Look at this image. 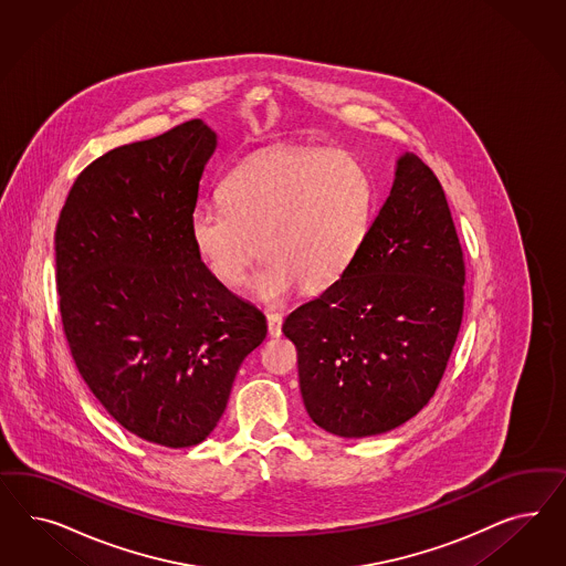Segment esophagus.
I'll list each match as a JSON object with an SVG mask.
<instances>
[{
	"label": "esophagus",
	"mask_w": 566,
	"mask_h": 566,
	"mask_svg": "<svg viewBox=\"0 0 566 566\" xmlns=\"http://www.w3.org/2000/svg\"><path fill=\"white\" fill-rule=\"evenodd\" d=\"M282 322H284V317L280 313H268V332H270V336L277 338L282 334Z\"/></svg>",
	"instance_id": "obj_1"
}]
</instances>
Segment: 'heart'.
<instances>
[{"label": "heart", "instance_id": "b5f03b06", "mask_svg": "<svg viewBox=\"0 0 566 566\" xmlns=\"http://www.w3.org/2000/svg\"><path fill=\"white\" fill-rule=\"evenodd\" d=\"M218 195L222 207L190 211L192 247L226 286H239L259 251L251 289L265 303L340 280L367 240L376 203L357 159L317 149L251 155L223 176Z\"/></svg>", "mask_w": 566, "mask_h": 566}]
</instances>
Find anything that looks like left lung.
Segmentation results:
<instances>
[{
    "instance_id": "left-lung-1",
    "label": "left lung",
    "mask_w": 566,
    "mask_h": 566,
    "mask_svg": "<svg viewBox=\"0 0 566 566\" xmlns=\"http://www.w3.org/2000/svg\"><path fill=\"white\" fill-rule=\"evenodd\" d=\"M463 284L444 189L417 155L402 154L353 265L282 326L313 423L367 438L421 411L461 329Z\"/></svg>"
}]
</instances>
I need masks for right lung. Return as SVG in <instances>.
Returning a JSON list of instances; mask_svg holds the SVG:
<instances>
[{
	"instance_id": "obj_1",
	"label": "right lung",
	"mask_w": 566,
	"mask_h": 566,
	"mask_svg": "<svg viewBox=\"0 0 566 566\" xmlns=\"http://www.w3.org/2000/svg\"><path fill=\"white\" fill-rule=\"evenodd\" d=\"M218 135L190 120L78 174L55 228L60 315L88 390L138 438L189 448L218 426L265 315L192 247L190 211Z\"/></svg>"
}]
</instances>
